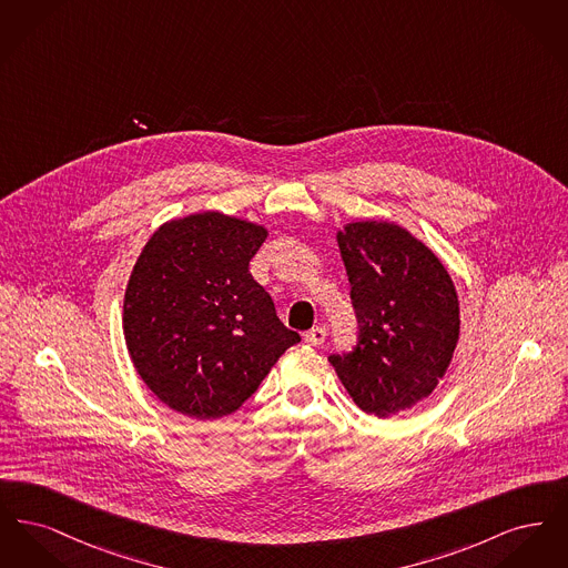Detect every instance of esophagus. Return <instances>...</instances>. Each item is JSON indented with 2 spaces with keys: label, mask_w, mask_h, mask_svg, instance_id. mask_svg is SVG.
<instances>
[{
  "label": "esophagus",
  "mask_w": 568,
  "mask_h": 568,
  "mask_svg": "<svg viewBox=\"0 0 568 568\" xmlns=\"http://www.w3.org/2000/svg\"><path fill=\"white\" fill-rule=\"evenodd\" d=\"M325 336H327V332H325V327H322V325H315V327H311L308 332H304V341H306L308 345H313V347L324 345Z\"/></svg>",
  "instance_id": "esophagus-1"
}]
</instances>
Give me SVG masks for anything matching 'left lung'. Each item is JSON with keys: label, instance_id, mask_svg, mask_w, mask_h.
I'll use <instances>...</instances> for the list:
<instances>
[{"label": "left lung", "instance_id": "1", "mask_svg": "<svg viewBox=\"0 0 568 568\" xmlns=\"http://www.w3.org/2000/svg\"><path fill=\"white\" fill-rule=\"evenodd\" d=\"M352 283L357 343L327 359L366 413L387 417L428 398L459 336L452 276L400 225L357 221L338 232Z\"/></svg>", "mask_w": 568, "mask_h": 568}]
</instances>
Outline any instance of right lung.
Here are the masks:
<instances>
[{"label": "right lung", "instance_id": "obj_1", "mask_svg": "<svg viewBox=\"0 0 568 568\" xmlns=\"http://www.w3.org/2000/svg\"><path fill=\"white\" fill-rule=\"evenodd\" d=\"M266 234L243 219L200 213L165 223L144 244L123 332L138 375L170 408L195 419L234 413L300 343L248 272Z\"/></svg>", "mask_w": 568, "mask_h": 568}]
</instances>
